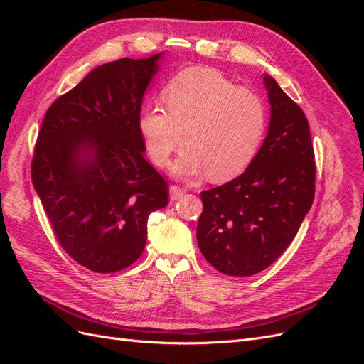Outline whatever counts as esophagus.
Returning <instances> with one entry per match:
<instances>
[{
  "label": "esophagus",
  "instance_id": "1",
  "mask_svg": "<svg viewBox=\"0 0 364 364\" xmlns=\"http://www.w3.org/2000/svg\"><path fill=\"white\" fill-rule=\"evenodd\" d=\"M183 194H185V190L181 188V186H178V185H171V186H170V199H171V200L181 199V197H182Z\"/></svg>",
  "mask_w": 364,
  "mask_h": 364
}]
</instances>
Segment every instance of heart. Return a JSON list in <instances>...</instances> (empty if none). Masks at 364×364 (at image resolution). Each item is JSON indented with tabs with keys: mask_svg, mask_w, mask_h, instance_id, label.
I'll use <instances>...</instances> for the list:
<instances>
[{
	"mask_svg": "<svg viewBox=\"0 0 364 364\" xmlns=\"http://www.w3.org/2000/svg\"><path fill=\"white\" fill-rule=\"evenodd\" d=\"M167 109L147 106L139 129L151 161L168 164L183 146L173 173L190 178L206 173L211 181L235 178L255 156L267 123L261 97L235 87L222 73L196 67L182 71L164 92Z\"/></svg>",
	"mask_w": 364,
	"mask_h": 364,
	"instance_id": "b5f03b06",
	"label": "heart"
}]
</instances>
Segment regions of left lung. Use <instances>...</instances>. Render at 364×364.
Here are the masks:
<instances>
[{"instance_id":"8db88e82","label":"left lung","mask_w":364,"mask_h":364,"mask_svg":"<svg viewBox=\"0 0 364 364\" xmlns=\"http://www.w3.org/2000/svg\"><path fill=\"white\" fill-rule=\"evenodd\" d=\"M270 103L267 136L243 174L202 191L197 243L214 269L250 277L290 246L314 200L316 164L302 109L264 74Z\"/></svg>"}]
</instances>
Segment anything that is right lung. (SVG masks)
<instances>
[{
	"mask_svg": "<svg viewBox=\"0 0 364 364\" xmlns=\"http://www.w3.org/2000/svg\"><path fill=\"white\" fill-rule=\"evenodd\" d=\"M162 53L100 65L43 118L31 181L63 250L97 273L119 272L146 247L147 220L168 185L146 161L142 97Z\"/></svg>",
	"mask_w": 364,
	"mask_h": 364,
	"instance_id": "obj_1",
	"label": "right lung"
}]
</instances>
